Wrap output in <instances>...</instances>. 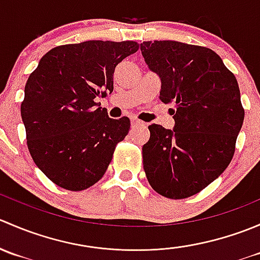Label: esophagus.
<instances>
[{
  "label": "esophagus",
  "instance_id": "esophagus-1",
  "mask_svg": "<svg viewBox=\"0 0 260 260\" xmlns=\"http://www.w3.org/2000/svg\"><path fill=\"white\" fill-rule=\"evenodd\" d=\"M143 124V122H141L140 119H137V118H132V119H131V125H132V127H138V125H142Z\"/></svg>",
  "mask_w": 260,
  "mask_h": 260
}]
</instances>
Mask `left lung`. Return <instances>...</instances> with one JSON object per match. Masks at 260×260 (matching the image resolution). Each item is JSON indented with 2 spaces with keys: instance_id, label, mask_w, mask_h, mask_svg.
<instances>
[{
  "instance_id": "left-lung-1",
  "label": "left lung",
  "mask_w": 260,
  "mask_h": 260,
  "mask_svg": "<svg viewBox=\"0 0 260 260\" xmlns=\"http://www.w3.org/2000/svg\"><path fill=\"white\" fill-rule=\"evenodd\" d=\"M141 51L161 79L159 99L175 104L174 129L148 127L147 180L165 198H188L216 180L234 156L244 120L239 85L211 49L165 40L143 41Z\"/></svg>"
}]
</instances>
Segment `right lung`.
Returning a JSON list of instances; mask_svg holds the SVG:
<instances>
[{
  "mask_svg": "<svg viewBox=\"0 0 260 260\" xmlns=\"http://www.w3.org/2000/svg\"><path fill=\"white\" fill-rule=\"evenodd\" d=\"M138 48L101 40L56 46L28 77L21 103L28 151L60 187L81 191L98 182L128 135L129 119L109 118L95 98L113 91L115 67Z\"/></svg>",
  "mask_w": 260,
  "mask_h": 260,
  "instance_id": "add662e5",
  "label": "right lung"
}]
</instances>
